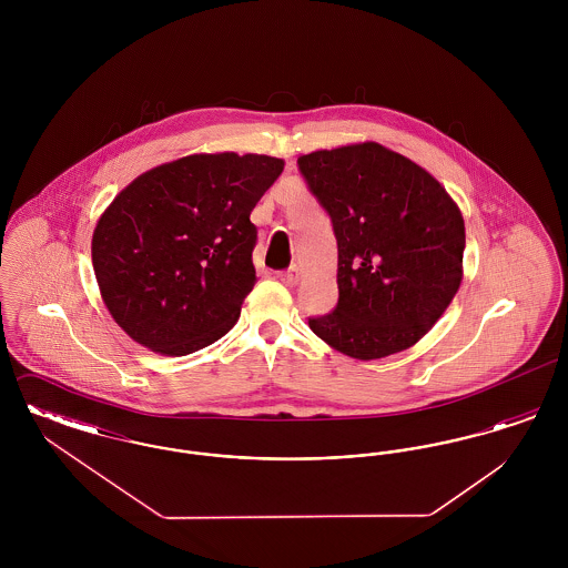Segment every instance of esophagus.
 Masks as SVG:
<instances>
[{"mask_svg": "<svg viewBox=\"0 0 568 568\" xmlns=\"http://www.w3.org/2000/svg\"><path fill=\"white\" fill-rule=\"evenodd\" d=\"M278 278H281V283H283V285H287V287H292V285H296V283H297L296 268H294V266H292V268H287V271L281 272V274H278Z\"/></svg>", "mask_w": 568, "mask_h": 568, "instance_id": "obj_1", "label": "esophagus"}]
</instances>
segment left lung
<instances>
[{
  "label": "left lung",
  "mask_w": 568,
  "mask_h": 568,
  "mask_svg": "<svg viewBox=\"0 0 568 568\" xmlns=\"http://www.w3.org/2000/svg\"><path fill=\"white\" fill-rule=\"evenodd\" d=\"M332 221L338 304L308 317L327 345L378 359L415 345L458 292L464 219L424 168L364 142L297 158Z\"/></svg>",
  "instance_id": "left-lung-1"
}]
</instances>
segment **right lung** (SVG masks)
<instances>
[{
    "label": "right lung",
    "mask_w": 568,
    "mask_h": 568,
    "mask_svg": "<svg viewBox=\"0 0 568 568\" xmlns=\"http://www.w3.org/2000/svg\"><path fill=\"white\" fill-rule=\"evenodd\" d=\"M268 155H190L138 176L100 216L91 257L135 343L187 355L239 322L255 285L251 211L283 172Z\"/></svg>",
    "instance_id": "right-lung-1"
}]
</instances>
